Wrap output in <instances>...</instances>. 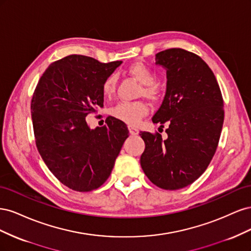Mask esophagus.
I'll list each match as a JSON object with an SVG mask.
<instances>
[{"instance_id": "34e87169", "label": "esophagus", "mask_w": 251, "mask_h": 251, "mask_svg": "<svg viewBox=\"0 0 251 251\" xmlns=\"http://www.w3.org/2000/svg\"><path fill=\"white\" fill-rule=\"evenodd\" d=\"M128 132H130V134L131 135H137L138 133H139V131L137 130V128H135V127H133L132 126H128Z\"/></svg>"}]
</instances>
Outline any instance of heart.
<instances>
[{"label":"heart","mask_w":251,"mask_h":251,"mask_svg":"<svg viewBox=\"0 0 251 251\" xmlns=\"http://www.w3.org/2000/svg\"><path fill=\"white\" fill-rule=\"evenodd\" d=\"M132 76L142 83V89L140 90V95L146 96L151 100H158L162 96V88L157 80V73L151 69L150 66L142 62L132 64L127 69ZM117 77L115 74H110L102 81L101 92L102 95L110 98L116 91ZM149 113V107L143 101H132V102H119L110 111L111 116L115 119L123 121L130 126H136L140 119Z\"/></svg>","instance_id":"heart-1"}]
</instances>
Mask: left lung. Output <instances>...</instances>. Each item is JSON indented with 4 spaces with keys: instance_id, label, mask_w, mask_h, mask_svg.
<instances>
[{
    "instance_id": "obj_1",
    "label": "left lung",
    "mask_w": 251,
    "mask_h": 251,
    "mask_svg": "<svg viewBox=\"0 0 251 251\" xmlns=\"http://www.w3.org/2000/svg\"><path fill=\"white\" fill-rule=\"evenodd\" d=\"M168 75L161 107L153 116L168 125V139L140 132L146 149L141 168L156 186L175 191L192 184L207 169L221 135L223 97L214 72L193 52L172 48L156 54Z\"/></svg>"
}]
</instances>
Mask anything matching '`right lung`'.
Wrapping results in <instances>:
<instances>
[{
  "label": "right lung",
  "mask_w": 251,
  "mask_h": 251,
  "mask_svg": "<svg viewBox=\"0 0 251 251\" xmlns=\"http://www.w3.org/2000/svg\"><path fill=\"white\" fill-rule=\"evenodd\" d=\"M121 64L72 54L43 73L31 100L36 148L50 172L76 192L101 186L128 137L126 125L112 116L91 130L88 115L103 108L102 81Z\"/></svg>",
  "instance_id": "add662e5"
}]
</instances>
